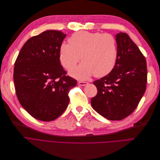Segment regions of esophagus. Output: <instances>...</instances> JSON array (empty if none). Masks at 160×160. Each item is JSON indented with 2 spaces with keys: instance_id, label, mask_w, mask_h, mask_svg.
<instances>
[{
  "instance_id": "obj_1",
  "label": "esophagus",
  "mask_w": 160,
  "mask_h": 160,
  "mask_svg": "<svg viewBox=\"0 0 160 160\" xmlns=\"http://www.w3.org/2000/svg\"><path fill=\"white\" fill-rule=\"evenodd\" d=\"M78 84L80 86H85L88 84V82H83V81H79Z\"/></svg>"
}]
</instances>
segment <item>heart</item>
<instances>
[{
  "instance_id": "heart-1",
  "label": "heart",
  "mask_w": 160,
  "mask_h": 160,
  "mask_svg": "<svg viewBox=\"0 0 160 160\" xmlns=\"http://www.w3.org/2000/svg\"><path fill=\"white\" fill-rule=\"evenodd\" d=\"M60 46V61L65 69H72L81 59L84 61L70 72L72 77L86 79L95 74L98 78L109 74L115 66L118 45L111 34L79 31Z\"/></svg>"
}]
</instances>
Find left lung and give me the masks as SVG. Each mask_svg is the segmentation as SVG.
I'll use <instances>...</instances> for the list:
<instances>
[{"mask_svg":"<svg viewBox=\"0 0 160 160\" xmlns=\"http://www.w3.org/2000/svg\"><path fill=\"white\" fill-rule=\"evenodd\" d=\"M118 56L113 70L94 82L98 93L92 108L108 120H120L134 111L146 90L145 57L126 33L116 35Z\"/></svg>","mask_w":160,"mask_h":160,"instance_id":"8db88e82","label":"left lung"}]
</instances>
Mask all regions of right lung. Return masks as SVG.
I'll use <instances>...</instances> for the list:
<instances>
[{
    "instance_id": "add662e5",
    "label": "right lung",
    "mask_w": 160,
    "mask_h": 160,
    "mask_svg": "<svg viewBox=\"0 0 160 160\" xmlns=\"http://www.w3.org/2000/svg\"><path fill=\"white\" fill-rule=\"evenodd\" d=\"M65 37L54 30L32 36L15 62L16 96L22 107L37 120L49 122L61 115L69 103L68 93L77 85L60 62V46Z\"/></svg>"
}]
</instances>
